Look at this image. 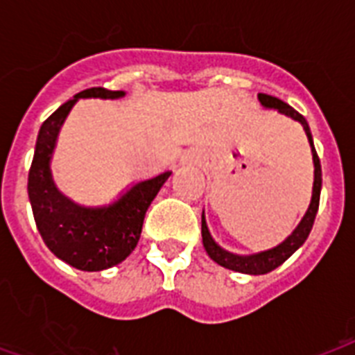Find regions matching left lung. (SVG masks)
I'll return each mask as SVG.
<instances>
[{
    "label": "left lung",
    "mask_w": 355,
    "mask_h": 355,
    "mask_svg": "<svg viewBox=\"0 0 355 355\" xmlns=\"http://www.w3.org/2000/svg\"><path fill=\"white\" fill-rule=\"evenodd\" d=\"M258 99L259 103H261V107L267 108V110H278L280 114H284L287 118L295 119V121H298L302 125L304 132L308 136L309 147H311V155H313V191H311V202H309L308 210H306L304 217L297 225V228H295L280 245L254 254H234L230 252V250H227V248H223L221 245H217L216 239L211 237L210 230H208V225H206L205 219V211H202V228H200V234H202V245H205V250L208 252V256H210L216 263L225 267V269L243 272V275H267L270 270H275L276 267H280L295 250H298V248L302 247L304 241L308 239L309 232H311V228H313L315 216H317V210H319L320 188H322L320 160L319 156H317V150H315L311 130H309V125L308 121H306V118H304L302 114H298L295 108L289 107L287 103L278 99V97L267 96V94H258Z\"/></svg>",
    "instance_id": "left-lung-1"
}]
</instances>
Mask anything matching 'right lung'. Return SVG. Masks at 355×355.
Masks as SVG:
<instances>
[{
  "label": "right lung",
  "mask_w": 355,
  "mask_h": 355,
  "mask_svg": "<svg viewBox=\"0 0 355 355\" xmlns=\"http://www.w3.org/2000/svg\"><path fill=\"white\" fill-rule=\"evenodd\" d=\"M121 99L125 92L88 88L42 123L29 169V200L42 239L58 259L79 270H105L121 263L139 241L145 214L171 171L134 182L110 205L80 206L60 193L51 175L58 132L79 99Z\"/></svg>",
  "instance_id": "obj_1"
}]
</instances>
